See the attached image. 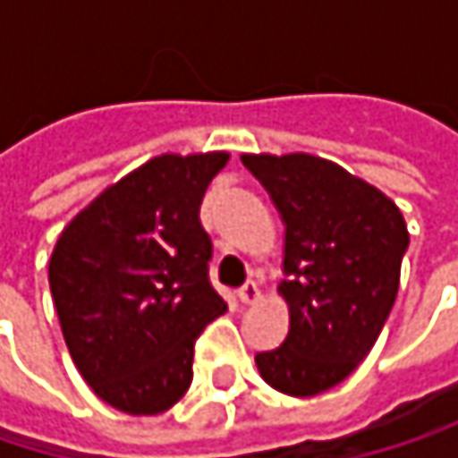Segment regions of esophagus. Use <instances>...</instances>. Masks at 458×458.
<instances>
[{
	"mask_svg": "<svg viewBox=\"0 0 458 458\" xmlns=\"http://www.w3.org/2000/svg\"><path fill=\"white\" fill-rule=\"evenodd\" d=\"M238 300H241L243 305H254V302L259 300V289H257V284H254V281H246V284L238 289Z\"/></svg>",
	"mask_w": 458,
	"mask_h": 458,
	"instance_id": "1",
	"label": "esophagus"
}]
</instances>
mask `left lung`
<instances>
[{
	"label": "left lung",
	"mask_w": 458,
	"mask_h": 458,
	"mask_svg": "<svg viewBox=\"0 0 458 458\" xmlns=\"http://www.w3.org/2000/svg\"><path fill=\"white\" fill-rule=\"evenodd\" d=\"M286 225L278 294L289 308L281 347L259 352V377L310 398L347 379L374 347L401 284L409 228L379 188L310 153H243Z\"/></svg>",
	"instance_id": "obj_1"
}]
</instances>
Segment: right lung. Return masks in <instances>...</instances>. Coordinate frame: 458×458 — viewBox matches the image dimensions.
<instances>
[{
    "label": "right lung",
    "instance_id": "1",
    "mask_svg": "<svg viewBox=\"0 0 458 458\" xmlns=\"http://www.w3.org/2000/svg\"><path fill=\"white\" fill-rule=\"evenodd\" d=\"M225 150L161 153L106 188L60 233L49 292L68 352L108 406L172 409L193 379V342L228 305L209 281L199 220Z\"/></svg>",
    "mask_w": 458,
    "mask_h": 458
}]
</instances>
